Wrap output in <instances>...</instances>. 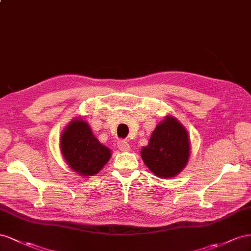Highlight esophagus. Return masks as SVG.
<instances>
[{
  "mask_svg": "<svg viewBox=\"0 0 251 251\" xmlns=\"http://www.w3.org/2000/svg\"><path fill=\"white\" fill-rule=\"evenodd\" d=\"M118 148L121 150V151H129L130 150V146L126 140H119Z\"/></svg>",
  "mask_w": 251,
  "mask_h": 251,
  "instance_id": "1",
  "label": "esophagus"
}]
</instances>
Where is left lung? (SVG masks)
<instances>
[{
    "mask_svg": "<svg viewBox=\"0 0 251 251\" xmlns=\"http://www.w3.org/2000/svg\"><path fill=\"white\" fill-rule=\"evenodd\" d=\"M187 131L174 117H166L156 126L141 155L146 166L159 177L176 176L189 157Z\"/></svg>",
    "mask_w": 251,
    "mask_h": 251,
    "instance_id": "left-lung-1",
    "label": "left lung"
}]
</instances>
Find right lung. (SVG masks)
Masks as SVG:
<instances>
[{"instance_id": "add662e5", "label": "right lung", "mask_w": 251, "mask_h": 251, "mask_svg": "<svg viewBox=\"0 0 251 251\" xmlns=\"http://www.w3.org/2000/svg\"><path fill=\"white\" fill-rule=\"evenodd\" d=\"M64 159L70 168L82 176H94L110 159V149L102 145L92 134L89 125L82 120H74L61 138Z\"/></svg>"}]
</instances>
